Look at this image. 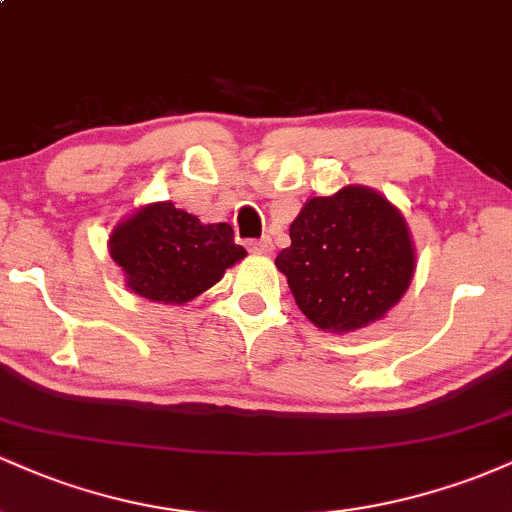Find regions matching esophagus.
Masks as SVG:
<instances>
[{
	"mask_svg": "<svg viewBox=\"0 0 512 512\" xmlns=\"http://www.w3.org/2000/svg\"><path fill=\"white\" fill-rule=\"evenodd\" d=\"M248 248H250V252H255V255H269V252L274 250V245H272V238L262 236V238L250 240Z\"/></svg>",
	"mask_w": 512,
	"mask_h": 512,
	"instance_id": "obj_1",
	"label": "esophagus"
}]
</instances>
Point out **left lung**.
Here are the masks:
<instances>
[{
    "label": "left lung",
    "instance_id": "1",
    "mask_svg": "<svg viewBox=\"0 0 512 512\" xmlns=\"http://www.w3.org/2000/svg\"><path fill=\"white\" fill-rule=\"evenodd\" d=\"M276 255L298 308L320 330L351 332L385 317L414 276L402 214L378 192L344 187L313 197Z\"/></svg>",
    "mask_w": 512,
    "mask_h": 512
}]
</instances>
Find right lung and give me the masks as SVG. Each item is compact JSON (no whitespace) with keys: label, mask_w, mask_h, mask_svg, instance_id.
<instances>
[{"label":"right lung","mask_w":512,"mask_h":512,"mask_svg":"<svg viewBox=\"0 0 512 512\" xmlns=\"http://www.w3.org/2000/svg\"><path fill=\"white\" fill-rule=\"evenodd\" d=\"M248 255L228 223H207L156 202L122 221L110 236V257L127 274V286L156 303H187Z\"/></svg>","instance_id":"right-lung-1"}]
</instances>
